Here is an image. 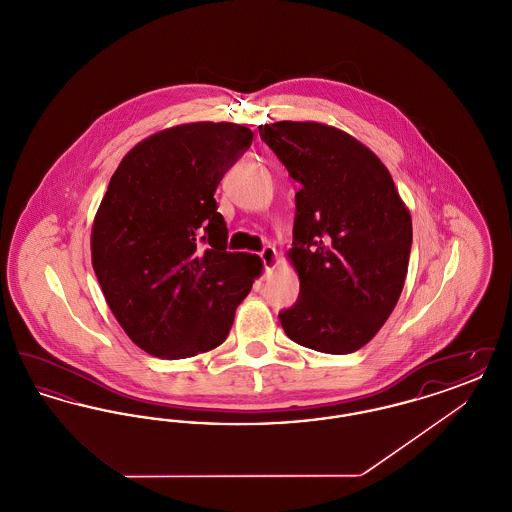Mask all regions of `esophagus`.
Instances as JSON below:
<instances>
[{
  "instance_id": "1",
  "label": "esophagus",
  "mask_w": 512,
  "mask_h": 512,
  "mask_svg": "<svg viewBox=\"0 0 512 512\" xmlns=\"http://www.w3.org/2000/svg\"><path fill=\"white\" fill-rule=\"evenodd\" d=\"M261 261L265 267V274H272V270L276 267V249L272 245H265L261 251Z\"/></svg>"
}]
</instances>
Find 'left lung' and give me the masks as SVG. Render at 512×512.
I'll return each mask as SVG.
<instances>
[{
  "label": "left lung",
  "mask_w": 512,
  "mask_h": 512,
  "mask_svg": "<svg viewBox=\"0 0 512 512\" xmlns=\"http://www.w3.org/2000/svg\"><path fill=\"white\" fill-rule=\"evenodd\" d=\"M259 136L301 184L288 253L299 297L280 311L282 328L320 353H353L376 336L403 292L409 209L382 161L334 126L272 122Z\"/></svg>",
  "instance_id": "8db88e82"
}]
</instances>
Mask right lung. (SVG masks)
Listing matches in <instances>:
<instances>
[{"instance_id": "1", "label": "right lung", "mask_w": 512, "mask_h": 512, "mask_svg": "<svg viewBox=\"0 0 512 512\" xmlns=\"http://www.w3.org/2000/svg\"><path fill=\"white\" fill-rule=\"evenodd\" d=\"M253 132L234 122L167 128L132 147L92 226V265L109 309L140 349L186 359L226 340L261 259L226 251L215 192Z\"/></svg>"}]
</instances>
